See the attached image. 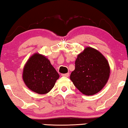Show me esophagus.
<instances>
[{"label":"esophagus","mask_w":128,"mask_h":128,"mask_svg":"<svg viewBox=\"0 0 128 128\" xmlns=\"http://www.w3.org/2000/svg\"><path fill=\"white\" fill-rule=\"evenodd\" d=\"M62 76H65V77H69V73H64V74H62Z\"/></svg>","instance_id":"34e87169"}]
</instances>
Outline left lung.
I'll return each instance as SVG.
<instances>
[{"label":"left lung","mask_w":128,"mask_h":128,"mask_svg":"<svg viewBox=\"0 0 128 128\" xmlns=\"http://www.w3.org/2000/svg\"><path fill=\"white\" fill-rule=\"evenodd\" d=\"M110 74V68L106 58L96 49L87 47L78 55L70 78L80 92L92 96L102 90Z\"/></svg>","instance_id":"1"}]
</instances>
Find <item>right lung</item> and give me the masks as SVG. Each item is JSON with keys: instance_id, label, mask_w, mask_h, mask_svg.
<instances>
[{"instance_id": "add662e5", "label": "right lung", "mask_w": 128, "mask_h": 128, "mask_svg": "<svg viewBox=\"0 0 128 128\" xmlns=\"http://www.w3.org/2000/svg\"><path fill=\"white\" fill-rule=\"evenodd\" d=\"M59 75L45 56L36 53L30 58L23 69L22 78L31 91L40 94L50 92Z\"/></svg>"}]
</instances>
